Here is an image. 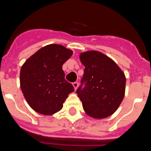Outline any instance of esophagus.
Returning <instances> with one entry per match:
<instances>
[{
  "mask_svg": "<svg viewBox=\"0 0 151 151\" xmlns=\"http://www.w3.org/2000/svg\"><path fill=\"white\" fill-rule=\"evenodd\" d=\"M73 86H74V90H77V88H78V85H79V83H77V82H74V83H73Z\"/></svg>",
  "mask_w": 151,
  "mask_h": 151,
  "instance_id": "obj_1",
  "label": "esophagus"
}]
</instances>
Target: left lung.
I'll list each match as a JSON object with an SVG mask.
<instances>
[{"instance_id": "8db88e82", "label": "left lung", "mask_w": 151, "mask_h": 151, "mask_svg": "<svg viewBox=\"0 0 151 151\" xmlns=\"http://www.w3.org/2000/svg\"><path fill=\"white\" fill-rule=\"evenodd\" d=\"M80 59L85 69L76 92L85 113L96 119L110 116L124 98V73L113 60L99 51L80 53Z\"/></svg>"}]
</instances>
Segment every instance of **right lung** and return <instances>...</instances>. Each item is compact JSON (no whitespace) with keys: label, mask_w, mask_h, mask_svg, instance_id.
<instances>
[{"label":"right lung","mask_w":151,"mask_h":151,"mask_svg":"<svg viewBox=\"0 0 151 151\" xmlns=\"http://www.w3.org/2000/svg\"><path fill=\"white\" fill-rule=\"evenodd\" d=\"M72 50L60 45H49L30 56L20 70L19 81L24 97L34 111L53 115L63 108L74 86L65 80L63 63Z\"/></svg>","instance_id":"1"}]
</instances>
